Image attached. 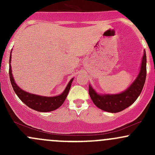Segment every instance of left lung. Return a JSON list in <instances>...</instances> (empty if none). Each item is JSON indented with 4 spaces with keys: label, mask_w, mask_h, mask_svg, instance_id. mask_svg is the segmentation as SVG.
Returning a JSON list of instances; mask_svg holds the SVG:
<instances>
[{
    "label": "left lung",
    "mask_w": 155,
    "mask_h": 155,
    "mask_svg": "<svg viewBox=\"0 0 155 155\" xmlns=\"http://www.w3.org/2000/svg\"><path fill=\"white\" fill-rule=\"evenodd\" d=\"M146 78V54L143 57L140 73L134 83L121 94L99 95L89 85L88 92L96 107L109 112H119L134 104L141 94Z\"/></svg>",
    "instance_id": "left-lung-1"
}]
</instances>
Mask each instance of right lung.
<instances>
[{
	"label": "right lung",
	"mask_w": 155,
	"mask_h": 155,
	"mask_svg": "<svg viewBox=\"0 0 155 155\" xmlns=\"http://www.w3.org/2000/svg\"><path fill=\"white\" fill-rule=\"evenodd\" d=\"M11 60V54L10 56V63ZM9 73H10V79L11 84H12V88L16 94L17 96L18 97L20 100L24 103L25 105L31 108V109H34L38 112H51V111L55 110L58 108H59L63 104L66 99L67 96L68 94V92L70 91L71 83L73 82V79L70 81L68 85H67L66 88L64 91L63 93L59 96L51 97H42L39 95L33 94L28 93L25 91L21 90L20 87L17 86L16 84L14 82V79L12 75V70H11V66L10 64V68H9Z\"/></svg>",
	"instance_id": "right-lung-1"
}]
</instances>
